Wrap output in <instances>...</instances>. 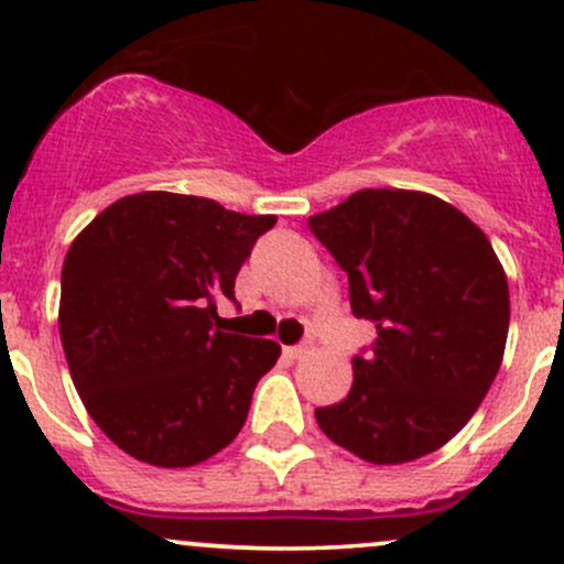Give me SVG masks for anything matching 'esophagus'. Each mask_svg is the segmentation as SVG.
I'll return each mask as SVG.
<instances>
[{
  "instance_id": "1",
  "label": "esophagus",
  "mask_w": 564,
  "mask_h": 564,
  "mask_svg": "<svg viewBox=\"0 0 564 564\" xmlns=\"http://www.w3.org/2000/svg\"><path fill=\"white\" fill-rule=\"evenodd\" d=\"M283 355H286L289 360H303V357L308 355V346H283Z\"/></svg>"
}]
</instances>
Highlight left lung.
<instances>
[{
  "instance_id": "left-lung-1",
  "label": "left lung",
  "mask_w": 564,
  "mask_h": 564,
  "mask_svg": "<svg viewBox=\"0 0 564 564\" xmlns=\"http://www.w3.org/2000/svg\"><path fill=\"white\" fill-rule=\"evenodd\" d=\"M308 226L349 275L351 314L377 324L318 429L368 464L440 451L502 366L510 292L491 242L453 204L401 187L351 193Z\"/></svg>"
}]
</instances>
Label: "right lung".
<instances>
[{"label":"right lung","instance_id":"obj_1","mask_svg":"<svg viewBox=\"0 0 564 564\" xmlns=\"http://www.w3.org/2000/svg\"><path fill=\"white\" fill-rule=\"evenodd\" d=\"M275 215L144 191L108 204L62 264L59 335L73 384L108 440L163 469L213 458L246 425L281 357L215 311Z\"/></svg>","mask_w":564,"mask_h":564}]
</instances>
